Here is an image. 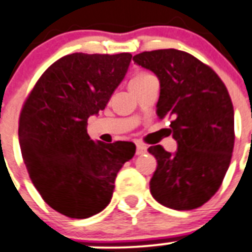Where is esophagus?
Here are the masks:
<instances>
[{"mask_svg":"<svg viewBox=\"0 0 252 252\" xmlns=\"http://www.w3.org/2000/svg\"><path fill=\"white\" fill-rule=\"evenodd\" d=\"M146 152H147V146L143 145V143H137V146H136V155L140 156Z\"/></svg>","mask_w":252,"mask_h":252,"instance_id":"obj_1","label":"esophagus"}]
</instances>
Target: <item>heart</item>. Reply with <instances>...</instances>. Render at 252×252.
Here are the masks:
<instances>
[{
  "label": "heart",
  "mask_w": 252,
  "mask_h": 252,
  "mask_svg": "<svg viewBox=\"0 0 252 252\" xmlns=\"http://www.w3.org/2000/svg\"><path fill=\"white\" fill-rule=\"evenodd\" d=\"M147 76H150V74H146V73H140V74H137V75H135L132 79H131L130 85H131V84H135V83H137V81L142 80V79L147 78Z\"/></svg>",
  "instance_id": "1"
}]
</instances>
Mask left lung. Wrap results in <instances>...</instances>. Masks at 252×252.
Segmentation results:
<instances>
[{
  "instance_id": "8db88e82",
  "label": "left lung",
  "mask_w": 252,
  "mask_h": 252,
  "mask_svg": "<svg viewBox=\"0 0 252 252\" xmlns=\"http://www.w3.org/2000/svg\"><path fill=\"white\" fill-rule=\"evenodd\" d=\"M133 62L159 80L156 114L171 119L177 151L160 145L148 152L157 159L150 182L152 196L167 208L191 210L217 193L234 148V107L224 83L195 57L177 49L143 52Z\"/></svg>"
}]
</instances>
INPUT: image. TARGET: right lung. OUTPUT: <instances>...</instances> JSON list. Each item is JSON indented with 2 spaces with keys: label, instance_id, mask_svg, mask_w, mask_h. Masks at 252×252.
<instances>
[{
  "label": "right lung",
  "instance_id": "obj_1",
  "mask_svg": "<svg viewBox=\"0 0 252 252\" xmlns=\"http://www.w3.org/2000/svg\"><path fill=\"white\" fill-rule=\"evenodd\" d=\"M130 53H73L43 73L25 102L18 138L28 174L44 202L85 219L109 205L115 179L136 152L132 142L104 143L86 132L131 63Z\"/></svg>",
  "mask_w": 252,
  "mask_h": 252
}]
</instances>
